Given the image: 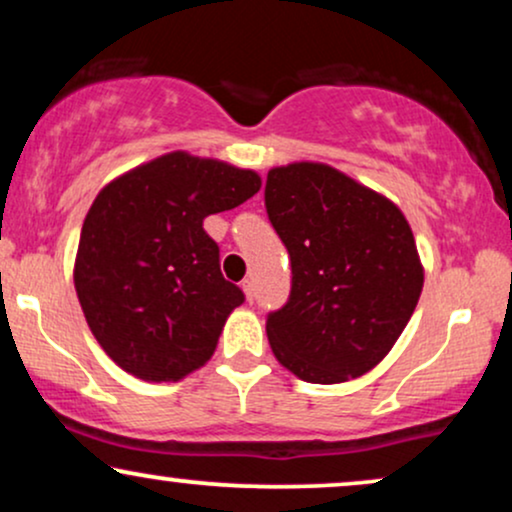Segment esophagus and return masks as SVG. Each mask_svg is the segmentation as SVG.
Masks as SVG:
<instances>
[{
	"label": "esophagus",
	"instance_id": "1",
	"mask_svg": "<svg viewBox=\"0 0 512 512\" xmlns=\"http://www.w3.org/2000/svg\"><path fill=\"white\" fill-rule=\"evenodd\" d=\"M243 291H245V298L252 303V298H255V281L243 279Z\"/></svg>",
	"mask_w": 512,
	"mask_h": 512
}]
</instances>
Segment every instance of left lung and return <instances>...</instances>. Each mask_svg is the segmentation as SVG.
<instances>
[{
	"label": "left lung",
	"mask_w": 512,
	"mask_h": 512,
	"mask_svg": "<svg viewBox=\"0 0 512 512\" xmlns=\"http://www.w3.org/2000/svg\"><path fill=\"white\" fill-rule=\"evenodd\" d=\"M264 207L291 257L289 301L267 315L274 356L305 383L358 378L419 303L424 269L407 219L322 163L269 170Z\"/></svg>",
	"instance_id": "8db88e82"
}]
</instances>
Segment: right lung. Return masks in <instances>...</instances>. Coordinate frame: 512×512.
Segmentation results:
<instances>
[{
    "mask_svg": "<svg viewBox=\"0 0 512 512\" xmlns=\"http://www.w3.org/2000/svg\"><path fill=\"white\" fill-rule=\"evenodd\" d=\"M260 185L252 170L175 151L103 187L81 228L74 286L117 366L170 383L209 361L245 293L223 279L204 219Z\"/></svg>",
    "mask_w": 512,
    "mask_h": 512,
    "instance_id": "right-lung-1",
    "label": "right lung"
}]
</instances>
